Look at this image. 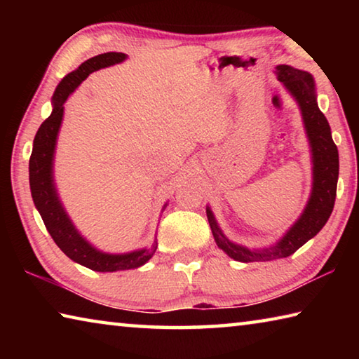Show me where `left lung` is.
I'll use <instances>...</instances> for the list:
<instances>
[{
  "label": "left lung",
  "instance_id": "8db88e82",
  "mask_svg": "<svg viewBox=\"0 0 359 359\" xmlns=\"http://www.w3.org/2000/svg\"><path fill=\"white\" fill-rule=\"evenodd\" d=\"M278 81L283 82L288 92L299 102L304 125L311 141L313 160V187L311 199L302 215L290 228L283 239L269 250H248V248L229 242L222 229L218 228L214 215L208 208V220L217 245L236 261L252 263V261H272L287 258L309 239L320 233L334 209L339 179V151L332 141L331 128L323 112L318 109L315 95L313 77L307 71L291 68L288 65L277 66Z\"/></svg>",
  "mask_w": 359,
  "mask_h": 359
}]
</instances>
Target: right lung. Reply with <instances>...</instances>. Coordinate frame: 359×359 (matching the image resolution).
I'll return each instance as SVG.
<instances>
[{"instance_id": "add662e5", "label": "right lung", "mask_w": 359, "mask_h": 359, "mask_svg": "<svg viewBox=\"0 0 359 359\" xmlns=\"http://www.w3.org/2000/svg\"><path fill=\"white\" fill-rule=\"evenodd\" d=\"M125 58V53L120 52L101 53V55H96L83 62L76 71L63 77V81L58 83L55 93H53V111L50 117L42 121L38 133H36L33 151L32 156H29V188H32V196L36 209L39 210L48 234L52 236V239L55 241V244L66 257L79 264L88 267V269L98 272L135 269V267L145 264L154 257L158 245L156 241L150 248H144V250L131 252L126 255H109L96 250L95 247L90 245L77 233L62 208V203H60L57 196L55 185H53L52 161L58 130L63 118L65 102L68 101L69 95L93 71L120 63Z\"/></svg>"}]
</instances>
